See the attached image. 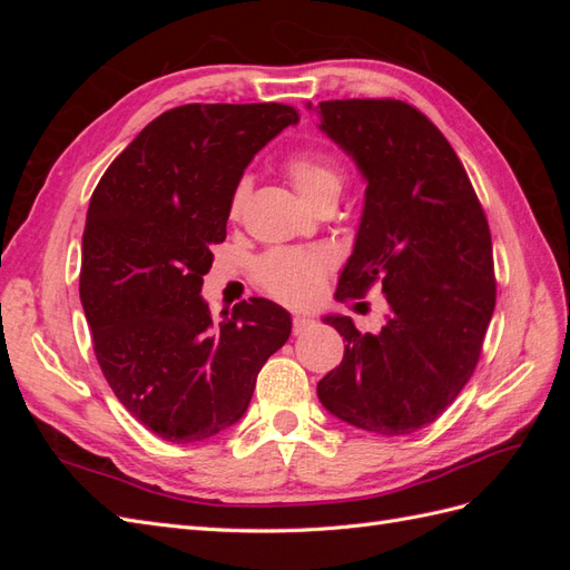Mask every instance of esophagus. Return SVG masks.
I'll return each instance as SVG.
<instances>
[{
  "mask_svg": "<svg viewBox=\"0 0 570 570\" xmlns=\"http://www.w3.org/2000/svg\"><path fill=\"white\" fill-rule=\"evenodd\" d=\"M314 318L312 316H295L292 318V333L295 335H302V333H306L308 327H314Z\"/></svg>",
  "mask_w": 570,
  "mask_h": 570,
  "instance_id": "obj_1",
  "label": "esophagus"
}]
</instances>
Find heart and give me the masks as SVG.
Masks as SVG:
<instances>
[{
	"mask_svg": "<svg viewBox=\"0 0 570 570\" xmlns=\"http://www.w3.org/2000/svg\"><path fill=\"white\" fill-rule=\"evenodd\" d=\"M285 170L308 204L337 202L344 187V170L340 161L323 149H299L287 157ZM249 178L237 180L230 199V214L237 216L249 197ZM333 268V256L321 247H278L256 258L254 281L289 306L314 302Z\"/></svg>",
	"mask_w": 570,
	"mask_h": 570,
	"instance_id": "b5f03b06",
	"label": "heart"
}]
</instances>
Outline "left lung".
<instances>
[{
    "instance_id": "left-lung-1",
    "label": "left lung",
    "mask_w": 570,
    "mask_h": 570,
    "mask_svg": "<svg viewBox=\"0 0 570 570\" xmlns=\"http://www.w3.org/2000/svg\"><path fill=\"white\" fill-rule=\"evenodd\" d=\"M316 111L366 178L335 297H364L381 283L390 304L375 335H361L350 316L323 318L347 347L318 400L368 433H416L456 400L480 358L497 297L488 218L456 151L416 107L333 99Z\"/></svg>"
}]
</instances>
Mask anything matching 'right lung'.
I'll list each match as a JSON object with an SVG mask.
<instances>
[{"mask_svg":"<svg viewBox=\"0 0 570 570\" xmlns=\"http://www.w3.org/2000/svg\"><path fill=\"white\" fill-rule=\"evenodd\" d=\"M297 120L275 101L168 109L95 187L82 233L85 318L118 402L166 442H199L243 419L258 371L289 337V314L262 297L214 323L202 278L247 164Z\"/></svg>","mask_w":570,"mask_h":570,"instance_id":"1","label":"right lung"}]
</instances>
